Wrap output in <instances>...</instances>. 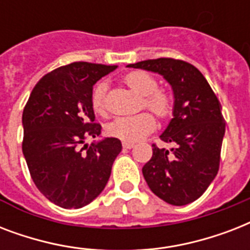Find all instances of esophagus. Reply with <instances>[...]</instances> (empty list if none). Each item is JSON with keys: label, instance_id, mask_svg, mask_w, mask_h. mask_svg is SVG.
Segmentation results:
<instances>
[{"label": "esophagus", "instance_id": "obj_1", "mask_svg": "<svg viewBox=\"0 0 250 250\" xmlns=\"http://www.w3.org/2000/svg\"><path fill=\"white\" fill-rule=\"evenodd\" d=\"M123 146H125V149H132L133 146H135V144H133V143H128V141H125V143H123Z\"/></svg>", "mask_w": 250, "mask_h": 250}]
</instances>
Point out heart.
Returning <instances> with one entry per match:
<instances>
[{
    "instance_id": "obj_1",
    "label": "heart",
    "mask_w": 250,
    "mask_h": 250,
    "mask_svg": "<svg viewBox=\"0 0 250 250\" xmlns=\"http://www.w3.org/2000/svg\"><path fill=\"white\" fill-rule=\"evenodd\" d=\"M125 83L135 90L140 96H144L143 106L154 113L161 119H166L172 113V96L167 90L158 89V80L149 72L132 71L125 76ZM106 85L100 83L94 86L92 93V107L96 113H106L105 101ZM157 122L153 114L144 113L129 115V117H119L113 121L109 125V132L114 137H118L123 141L141 140L143 137L152 132L156 128Z\"/></svg>"
}]
</instances>
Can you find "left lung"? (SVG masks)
<instances>
[{
  "instance_id": "8db88e82",
  "label": "left lung",
  "mask_w": 250,
  "mask_h": 250,
  "mask_svg": "<svg viewBox=\"0 0 250 250\" xmlns=\"http://www.w3.org/2000/svg\"><path fill=\"white\" fill-rule=\"evenodd\" d=\"M158 72L175 94L174 118L161 140L175 144L168 152L153 144L143 175L156 196L175 206L196 201L217 176L226 122L218 97L198 68L186 61L157 58L128 64Z\"/></svg>"
}]
</instances>
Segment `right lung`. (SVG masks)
Returning <instances> with one entry per match:
<instances>
[{
    "label": "right lung",
    "mask_w": 250,
    "mask_h": 250,
    "mask_svg": "<svg viewBox=\"0 0 250 250\" xmlns=\"http://www.w3.org/2000/svg\"><path fill=\"white\" fill-rule=\"evenodd\" d=\"M117 66L74 62L41 78L23 110L21 150L37 189L63 209H79L101 193L122 143L101 133L92 107L93 85Z\"/></svg>",
    "instance_id": "add662e5"
}]
</instances>
